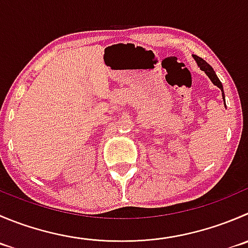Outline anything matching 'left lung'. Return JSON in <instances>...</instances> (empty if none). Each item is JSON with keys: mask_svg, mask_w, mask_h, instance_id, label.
I'll use <instances>...</instances> for the list:
<instances>
[{"mask_svg": "<svg viewBox=\"0 0 248 248\" xmlns=\"http://www.w3.org/2000/svg\"><path fill=\"white\" fill-rule=\"evenodd\" d=\"M193 58L195 59V62H196V64H198L199 68H200L202 71H205L206 75L210 78V80L212 81L213 85L217 86V87L222 91V97H223V99H224V105H225V95H224V92H223V85H222V82L219 81V78H218V76L216 75V73H215V70L212 69V66H211L207 62H205L202 58L198 57V55H193Z\"/></svg>", "mask_w": 248, "mask_h": 248, "instance_id": "obj_1", "label": "left lung"}]
</instances>
